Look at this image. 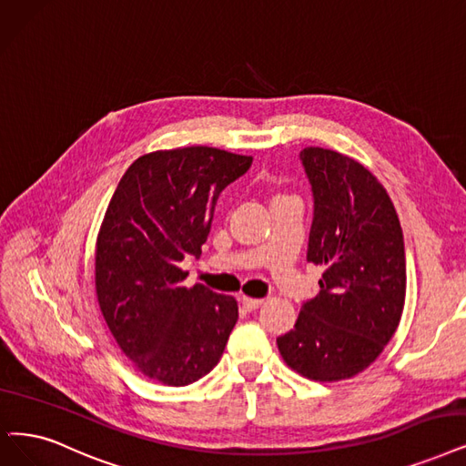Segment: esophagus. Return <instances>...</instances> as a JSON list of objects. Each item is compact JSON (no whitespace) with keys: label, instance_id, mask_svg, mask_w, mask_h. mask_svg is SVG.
<instances>
[{"label":"esophagus","instance_id":"1","mask_svg":"<svg viewBox=\"0 0 466 466\" xmlns=\"http://www.w3.org/2000/svg\"><path fill=\"white\" fill-rule=\"evenodd\" d=\"M240 304H243V306H245V309H248V311H254V309H258V308H262L264 300H259V298H250V296H243V298H240Z\"/></svg>","mask_w":466,"mask_h":466}]
</instances>
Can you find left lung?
Here are the masks:
<instances>
[{"label":"left lung","instance_id":"1","mask_svg":"<svg viewBox=\"0 0 466 466\" xmlns=\"http://www.w3.org/2000/svg\"><path fill=\"white\" fill-rule=\"evenodd\" d=\"M300 160L313 193L308 262L325 271L277 346L296 373L334 382L361 373L394 337L405 304L403 233L363 164L321 147H306Z\"/></svg>","mask_w":466,"mask_h":466}]
</instances>
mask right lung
Here are the masks:
<instances>
[{
    "instance_id": "right-lung-1",
    "label": "right lung",
    "mask_w": 466,
    "mask_h": 466,
    "mask_svg": "<svg viewBox=\"0 0 466 466\" xmlns=\"http://www.w3.org/2000/svg\"><path fill=\"white\" fill-rule=\"evenodd\" d=\"M252 157L183 147L139 157L108 202L96 245L105 323L139 373L187 386L218 365L238 319L233 296L183 287L185 256H200L219 193Z\"/></svg>"
}]
</instances>
